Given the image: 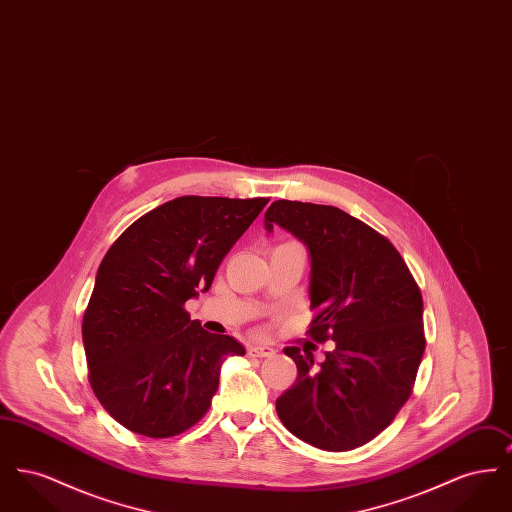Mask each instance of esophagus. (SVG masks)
Returning a JSON list of instances; mask_svg holds the SVG:
<instances>
[{"mask_svg":"<svg viewBox=\"0 0 512 512\" xmlns=\"http://www.w3.org/2000/svg\"><path fill=\"white\" fill-rule=\"evenodd\" d=\"M276 351L268 345H249L247 347V355L249 357H259V359H265V357H272Z\"/></svg>","mask_w":512,"mask_h":512,"instance_id":"34e87169","label":"esophagus"}]
</instances>
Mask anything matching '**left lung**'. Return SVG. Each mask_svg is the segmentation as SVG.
Wrapping results in <instances>:
<instances>
[{
  "label": "left lung",
  "instance_id": "left-lung-1",
  "mask_svg": "<svg viewBox=\"0 0 512 512\" xmlns=\"http://www.w3.org/2000/svg\"><path fill=\"white\" fill-rule=\"evenodd\" d=\"M290 230L311 253V340L336 347L315 366L284 353L297 380L276 399L282 424L324 451H351L386 430L413 393L424 355L422 293L386 236L332 205L278 199L265 228Z\"/></svg>",
  "mask_w": 512,
  "mask_h": 512
}]
</instances>
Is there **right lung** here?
I'll list each match as a JSON object with an SVG mask.
<instances>
[{
	"instance_id": "right-lung-1",
	"label": "right lung",
	"mask_w": 512,
	"mask_h": 512,
	"mask_svg": "<svg viewBox=\"0 0 512 512\" xmlns=\"http://www.w3.org/2000/svg\"><path fill=\"white\" fill-rule=\"evenodd\" d=\"M267 203L182 195L132 222L105 253L82 341L92 390L130 432L161 439L192 428L219 390L220 365L245 355L240 341L203 330L184 303L211 288Z\"/></svg>"
}]
</instances>
